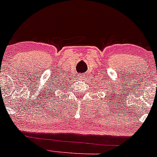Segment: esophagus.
Returning a JSON list of instances; mask_svg holds the SVG:
<instances>
[{
  "label": "esophagus",
  "mask_w": 157,
  "mask_h": 157,
  "mask_svg": "<svg viewBox=\"0 0 157 157\" xmlns=\"http://www.w3.org/2000/svg\"><path fill=\"white\" fill-rule=\"evenodd\" d=\"M78 78L80 79V80H82V79H84V76L82 75H80V74H79V75H78Z\"/></svg>",
  "instance_id": "1"
}]
</instances>
